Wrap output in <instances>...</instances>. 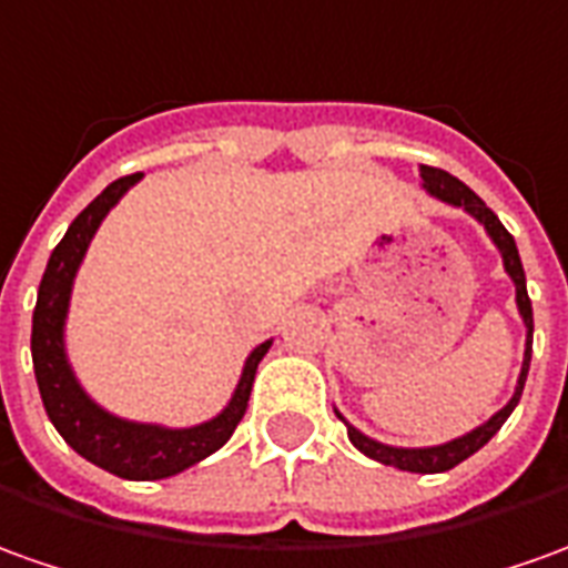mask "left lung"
Wrapping results in <instances>:
<instances>
[{
  "mask_svg": "<svg viewBox=\"0 0 568 568\" xmlns=\"http://www.w3.org/2000/svg\"><path fill=\"white\" fill-rule=\"evenodd\" d=\"M419 176H423V189L435 195L438 202L450 204V207H460L466 211L469 217H476L488 239L495 242V248L504 257V270L507 276L516 285V307H519V316L526 323V354H523V369H519V379H516V392L513 397L497 410L495 416H488L481 426L469 429L460 438H450L445 445H432V447H395V445H382L376 438H369L361 429H354L345 416L335 410V416L348 426V438L351 445L357 447L361 454H366L369 460H379L385 466H395V469H404V473H447L454 469L457 463H463L466 457H473L478 447H485L491 438L497 435V429L507 423V416L516 410L519 397H523V388H526V376H528V364H531V333H535V320H531V301H528L526 292V270H523V261H519V248L513 242V235L504 230V223L497 220V214L488 207V204L478 199L473 189L460 183L457 176H450L447 171H438V168H426L419 164Z\"/></svg>",
  "mask_w": 568,
  "mask_h": 568,
  "instance_id": "obj_1",
  "label": "left lung"
}]
</instances>
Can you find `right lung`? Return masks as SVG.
I'll list each match as a JSON object with an SVG mask.
<instances>
[{
	"instance_id": "1",
	"label": "right lung",
	"mask_w": 568,
	"mask_h": 568,
	"mask_svg": "<svg viewBox=\"0 0 568 568\" xmlns=\"http://www.w3.org/2000/svg\"><path fill=\"white\" fill-rule=\"evenodd\" d=\"M142 180V173L121 176L111 186L92 199L68 226L64 239L55 245V252L45 264L40 292H37V311H33V335H30V354H33V373L40 385V397L52 426L68 445L83 457V460L102 466L108 473L133 481H152V478H168L195 466L204 457L230 442V435L245 416L248 395H252L254 373L264 354L273 345V338L261 342L257 348L245 357L242 376L235 385L233 397L217 416L204 419L199 426L186 429H171L161 423H136L123 419L95 404L87 388L80 385L68 361V342H64V326H68V311H71V292L77 270L90 252L92 235L99 233L108 211L121 202L130 189Z\"/></svg>"
}]
</instances>
